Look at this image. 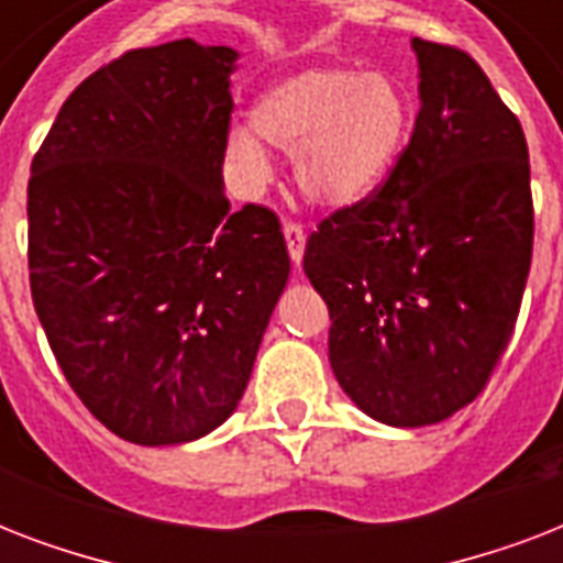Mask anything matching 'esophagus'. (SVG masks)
<instances>
[{
    "instance_id": "esophagus-1",
    "label": "esophagus",
    "mask_w": 563,
    "mask_h": 563,
    "mask_svg": "<svg viewBox=\"0 0 563 563\" xmlns=\"http://www.w3.org/2000/svg\"><path fill=\"white\" fill-rule=\"evenodd\" d=\"M283 236H286V247H289L291 263L300 265V260H303V245H307V233H303V228H300L298 221H286V224H283Z\"/></svg>"
}]
</instances>
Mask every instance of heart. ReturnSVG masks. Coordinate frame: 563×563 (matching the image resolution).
Segmentation results:
<instances>
[{
    "label": "heart",
    "mask_w": 563,
    "mask_h": 563,
    "mask_svg": "<svg viewBox=\"0 0 563 563\" xmlns=\"http://www.w3.org/2000/svg\"><path fill=\"white\" fill-rule=\"evenodd\" d=\"M411 104L391 75L318 64L263 92L254 130L230 128L228 157L251 187L272 178L263 140L295 154L300 192L321 207H353L379 189L409 140Z\"/></svg>",
    "instance_id": "b5f03b06"
}]
</instances>
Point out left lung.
I'll return each mask as SVG.
<instances>
[{
  "label": "left lung",
  "mask_w": 563,
  "mask_h": 563,
  "mask_svg": "<svg viewBox=\"0 0 563 563\" xmlns=\"http://www.w3.org/2000/svg\"><path fill=\"white\" fill-rule=\"evenodd\" d=\"M420 110L371 198L327 216L303 272L330 309V365L365 415L427 427L473 402L532 265L529 148L467 52L411 40Z\"/></svg>",
  "instance_id": "1"
}]
</instances>
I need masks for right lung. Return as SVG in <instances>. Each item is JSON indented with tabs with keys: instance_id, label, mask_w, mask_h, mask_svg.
Wrapping results in <instances>:
<instances>
[{
	"instance_id": "add662e5",
	"label": "right lung",
	"mask_w": 563,
	"mask_h": 563,
	"mask_svg": "<svg viewBox=\"0 0 563 563\" xmlns=\"http://www.w3.org/2000/svg\"><path fill=\"white\" fill-rule=\"evenodd\" d=\"M236 52L172 40L84 78L31 161V300L66 383L134 444L233 415L289 280L280 219L221 184Z\"/></svg>"
}]
</instances>
